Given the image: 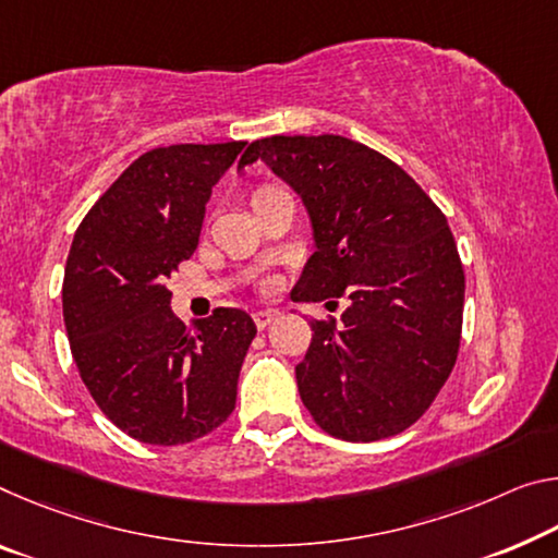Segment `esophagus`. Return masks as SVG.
Returning <instances> with one entry per match:
<instances>
[{"instance_id": "esophagus-1", "label": "esophagus", "mask_w": 558, "mask_h": 558, "mask_svg": "<svg viewBox=\"0 0 558 558\" xmlns=\"http://www.w3.org/2000/svg\"><path fill=\"white\" fill-rule=\"evenodd\" d=\"M253 320H255V325H258V330H265V327H268L272 320H276V313H272V311H260V313L253 315Z\"/></svg>"}]
</instances>
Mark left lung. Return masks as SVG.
Segmentation results:
<instances>
[{
  "instance_id": "left-lung-1",
  "label": "left lung",
  "mask_w": 558,
  "mask_h": 558,
  "mask_svg": "<svg viewBox=\"0 0 558 558\" xmlns=\"http://www.w3.org/2000/svg\"><path fill=\"white\" fill-rule=\"evenodd\" d=\"M258 158L313 220L315 253L293 298H348L340 320L311 323L300 400L338 439L400 435L435 402L462 340L464 268L445 214L410 173L352 138H258L241 166Z\"/></svg>"
}]
</instances>
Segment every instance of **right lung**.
Here are the masks:
<instances>
[{"mask_svg":"<svg viewBox=\"0 0 558 558\" xmlns=\"http://www.w3.org/2000/svg\"><path fill=\"white\" fill-rule=\"evenodd\" d=\"M243 146L175 144L138 156L69 251L61 300L78 375L106 417L146 445H189L235 410L253 317L216 307L185 327L166 280L196 251L210 191Z\"/></svg>","mask_w":558,"mask_h":558,"instance_id":"add662e5","label":"right lung"}]
</instances>
